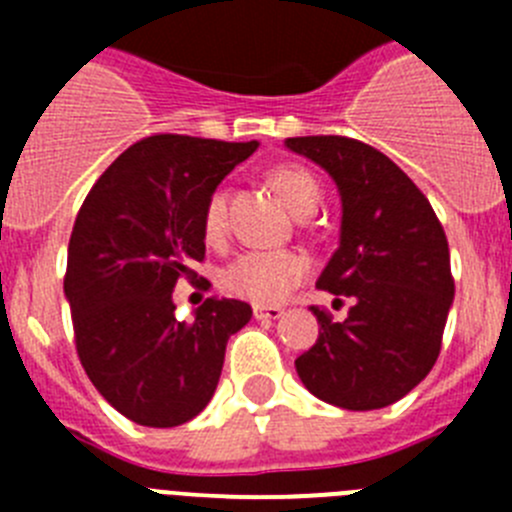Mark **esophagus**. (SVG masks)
Here are the masks:
<instances>
[{"label": "esophagus", "mask_w": 512, "mask_h": 512, "mask_svg": "<svg viewBox=\"0 0 512 512\" xmlns=\"http://www.w3.org/2000/svg\"><path fill=\"white\" fill-rule=\"evenodd\" d=\"M256 320H279L284 315V307L279 305H253Z\"/></svg>", "instance_id": "esophagus-1"}]
</instances>
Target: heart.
I'll use <instances>...</instances> for the list:
<instances>
[{
	"instance_id": "1",
	"label": "heart",
	"mask_w": 512,
	"mask_h": 512,
	"mask_svg": "<svg viewBox=\"0 0 512 512\" xmlns=\"http://www.w3.org/2000/svg\"><path fill=\"white\" fill-rule=\"evenodd\" d=\"M271 187L289 205L295 215H310L320 202V184L307 169L295 164L277 166L271 171ZM228 220V194L215 189L207 197L202 212V230L210 243H217L225 235ZM310 264L297 251H248L230 261L223 271V289L228 295L256 305H277L287 300L302 282H305Z\"/></svg>"
}]
</instances>
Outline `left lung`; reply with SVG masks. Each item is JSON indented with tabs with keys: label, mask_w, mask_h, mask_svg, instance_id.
Here are the masks:
<instances>
[{
	"label": "left lung",
	"mask_w": 512,
	"mask_h": 512,
	"mask_svg": "<svg viewBox=\"0 0 512 512\" xmlns=\"http://www.w3.org/2000/svg\"><path fill=\"white\" fill-rule=\"evenodd\" d=\"M284 146L336 182L341 243L318 289L354 302L341 323L310 307L320 333L297 356V374L336 408H387L423 382L441 351L454 302L446 233L413 179L377 148L343 135L287 138Z\"/></svg>",
	"instance_id": "8db88e82"
}]
</instances>
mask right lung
Instances as JSON below:
<instances>
[{"instance_id": "right-lung-1", "label": "right lung", "mask_w": 512, "mask_h": 512, "mask_svg": "<svg viewBox=\"0 0 512 512\" xmlns=\"http://www.w3.org/2000/svg\"><path fill=\"white\" fill-rule=\"evenodd\" d=\"M256 148L151 135L112 161L76 215L63 277L76 354L99 395L133 423L174 428L200 415L228 338L251 320L246 302L207 297L182 323L171 292L184 277L197 282L207 197Z\"/></svg>"}]
</instances>
